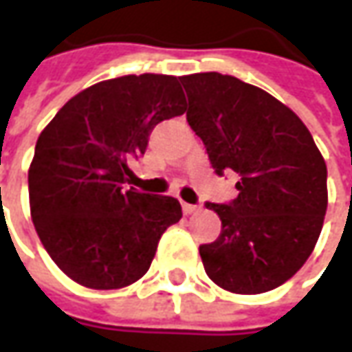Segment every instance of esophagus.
<instances>
[{
    "instance_id": "1",
    "label": "esophagus",
    "mask_w": 352,
    "mask_h": 352,
    "mask_svg": "<svg viewBox=\"0 0 352 352\" xmlns=\"http://www.w3.org/2000/svg\"><path fill=\"white\" fill-rule=\"evenodd\" d=\"M200 210V206H196V204H186V202H183V212H185L186 216H190V214H196Z\"/></svg>"
}]
</instances>
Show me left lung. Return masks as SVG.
Segmentation results:
<instances>
[{
    "mask_svg": "<svg viewBox=\"0 0 352 352\" xmlns=\"http://www.w3.org/2000/svg\"><path fill=\"white\" fill-rule=\"evenodd\" d=\"M186 121L217 175L235 171L236 198L212 204L221 219L200 245L208 277L226 291L258 295L295 276L316 245L327 208L326 162L307 125L262 88L235 76H181Z\"/></svg>",
    "mask_w": 352,
    "mask_h": 352,
    "instance_id": "1",
    "label": "left lung"
}]
</instances>
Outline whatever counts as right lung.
<instances>
[{
	"mask_svg": "<svg viewBox=\"0 0 352 352\" xmlns=\"http://www.w3.org/2000/svg\"><path fill=\"white\" fill-rule=\"evenodd\" d=\"M185 111L177 76L126 75L71 98L38 136L30 214L47 254L73 281L121 289L148 272L183 212L173 196L126 188L129 164L144 156L157 123Z\"/></svg>",
	"mask_w": 352,
	"mask_h": 352,
	"instance_id": "right-lung-1",
	"label": "right lung"
}]
</instances>
